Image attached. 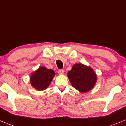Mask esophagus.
<instances>
[{"instance_id":"esophagus-1","label":"esophagus","mask_w":126,"mask_h":126,"mask_svg":"<svg viewBox=\"0 0 126 126\" xmlns=\"http://www.w3.org/2000/svg\"><path fill=\"white\" fill-rule=\"evenodd\" d=\"M58 73L59 74H61V75H63V73H64V70H58Z\"/></svg>"}]
</instances>
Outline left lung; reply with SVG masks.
I'll return each mask as SVG.
<instances>
[{
	"mask_svg": "<svg viewBox=\"0 0 126 126\" xmlns=\"http://www.w3.org/2000/svg\"><path fill=\"white\" fill-rule=\"evenodd\" d=\"M68 76L73 86L81 93L91 90L97 81L94 70L81 63L74 64L71 71L68 72Z\"/></svg>",
	"mask_w": 126,
	"mask_h": 126,
	"instance_id": "1",
	"label": "left lung"
}]
</instances>
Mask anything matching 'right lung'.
Returning <instances> with one entry per match:
<instances>
[{"mask_svg":"<svg viewBox=\"0 0 126 126\" xmlns=\"http://www.w3.org/2000/svg\"><path fill=\"white\" fill-rule=\"evenodd\" d=\"M55 76V72L51 69L45 67H40L38 70L32 74L30 84L38 91H43L50 85Z\"/></svg>","mask_w":126,"mask_h":126,"instance_id":"right-lung-1","label":"right lung"}]
</instances>
